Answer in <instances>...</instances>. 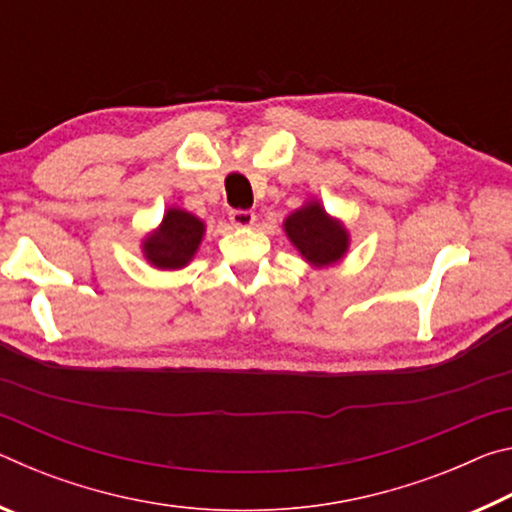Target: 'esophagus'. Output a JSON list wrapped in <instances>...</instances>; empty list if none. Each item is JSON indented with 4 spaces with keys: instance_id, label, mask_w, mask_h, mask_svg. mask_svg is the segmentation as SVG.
<instances>
[{
    "instance_id": "obj_1",
    "label": "esophagus",
    "mask_w": 512,
    "mask_h": 512,
    "mask_svg": "<svg viewBox=\"0 0 512 512\" xmlns=\"http://www.w3.org/2000/svg\"><path fill=\"white\" fill-rule=\"evenodd\" d=\"M230 221L237 228H248V225L255 223V212L250 210H230Z\"/></svg>"
}]
</instances>
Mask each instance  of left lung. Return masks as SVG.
Wrapping results in <instances>:
<instances>
[{
	"instance_id": "1",
	"label": "left lung",
	"mask_w": 512,
	"mask_h": 512,
	"mask_svg": "<svg viewBox=\"0 0 512 512\" xmlns=\"http://www.w3.org/2000/svg\"><path fill=\"white\" fill-rule=\"evenodd\" d=\"M284 232L298 253L311 266H332L345 257L350 235L339 219H332L318 201H309L291 212L284 221Z\"/></svg>"
}]
</instances>
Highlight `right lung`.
Masks as SVG:
<instances>
[{
    "label": "right lung",
    "mask_w": 512,
    "mask_h": 512,
    "mask_svg": "<svg viewBox=\"0 0 512 512\" xmlns=\"http://www.w3.org/2000/svg\"><path fill=\"white\" fill-rule=\"evenodd\" d=\"M205 235V223L180 207H169L158 230L144 239L142 250L149 264L162 271H178L192 262Z\"/></svg>",
    "instance_id": "right-lung-1"
}]
</instances>
